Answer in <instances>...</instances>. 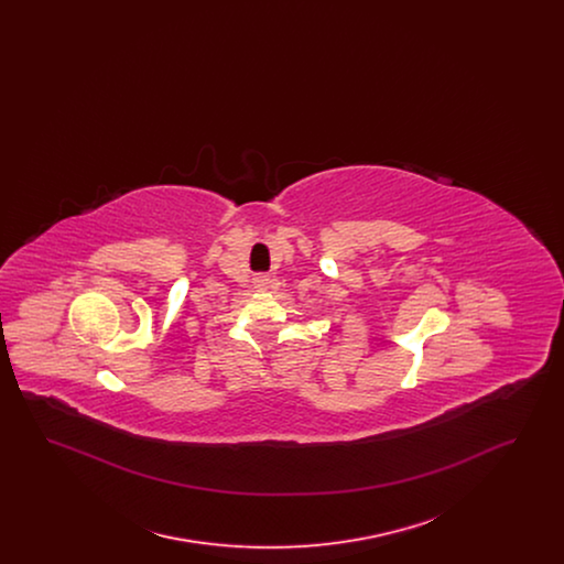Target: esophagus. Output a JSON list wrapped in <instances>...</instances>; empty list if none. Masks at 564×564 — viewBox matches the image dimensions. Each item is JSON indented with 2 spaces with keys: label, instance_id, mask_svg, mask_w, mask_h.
Here are the masks:
<instances>
[{
  "label": "esophagus",
  "instance_id": "34e87169",
  "mask_svg": "<svg viewBox=\"0 0 564 564\" xmlns=\"http://www.w3.org/2000/svg\"><path fill=\"white\" fill-rule=\"evenodd\" d=\"M253 288H256L258 292H262V290H269V274H258V276H253Z\"/></svg>",
  "mask_w": 564,
  "mask_h": 564
}]
</instances>
